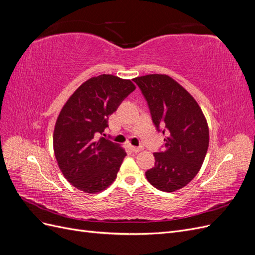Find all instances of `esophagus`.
Wrapping results in <instances>:
<instances>
[{"instance_id": "1", "label": "esophagus", "mask_w": 255, "mask_h": 255, "mask_svg": "<svg viewBox=\"0 0 255 255\" xmlns=\"http://www.w3.org/2000/svg\"><path fill=\"white\" fill-rule=\"evenodd\" d=\"M129 148H130V150H132V151H133V152H135V153H137V152H140V151H142V150H143V146H141V145H139V146L130 145Z\"/></svg>"}]
</instances>
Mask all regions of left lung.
<instances>
[{"mask_svg": "<svg viewBox=\"0 0 255 255\" xmlns=\"http://www.w3.org/2000/svg\"><path fill=\"white\" fill-rule=\"evenodd\" d=\"M133 81L165 136V149L153 153L155 165L145 172L146 180L165 192L181 189L197 175L206 155L210 132L205 116L194 97L170 76L148 74Z\"/></svg>", "mask_w": 255, "mask_h": 255, "instance_id": "1", "label": "left lung"}]
</instances>
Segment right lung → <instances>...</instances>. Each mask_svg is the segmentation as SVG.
I'll list each match as a JSON object with an SVG mask.
<instances>
[{"instance_id": "add662e5", "label": "right lung", "mask_w": 255, "mask_h": 255, "mask_svg": "<svg viewBox=\"0 0 255 255\" xmlns=\"http://www.w3.org/2000/svg\"><path fill=\"white\" fill-rule=\"evenodd\" d=\"M136 88L130 80L112 74L94 76L76 89L61 109L53 134L60 171L86 194L107 188L117 177L127 153L119 144L98 138L109 117Z\"/></svg>"}]
</instances>
